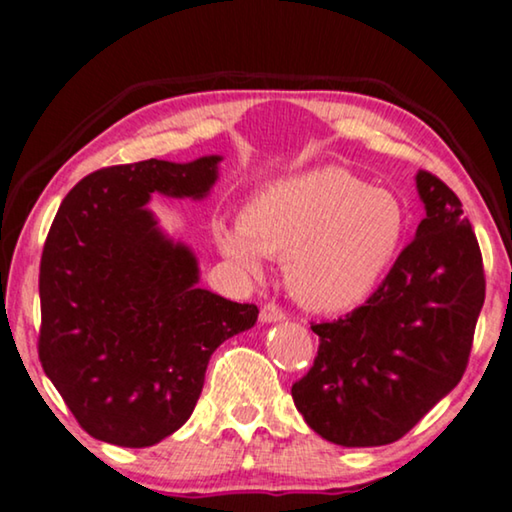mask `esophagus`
<instances>
[{
    "label": "esophagus",
    "mask_w": 512,
    "mask_h": 512,
    "mask_svg": "<svg viewBox=\"0 0 512 512\" xmlns=\"http://www.w3.org/2000/svg\"><path fill=\"white\" fill-rule=\"evenodd\" d=\"M282 319H284L282 307H277L275 303H265L261 307V321H263V324H275V321H282Z\"/></svg>",
    "instance_id": "1"
}]
</instances>
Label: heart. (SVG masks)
Segmentation results:
<instances>
[{
  "label": "heart",
  "instance_id": "obj_1",
  "mask_svg": "<svg viewBox=\"0 0 512 512\" xmlns=\"http://www.w3.org/2000/svg\"><path fill=\"white\" fill-rule=\"evenodd\" d=\"M214 242L237 268L258 275L265 256H286V282L314 310H352L394 265L405 209L387 188L342 167L272 181L242 209V223L216 221Z\"/></svg>",
  "mask_w": 512,
  "mask_h": 512
}]
</instances>
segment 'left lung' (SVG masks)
<instances>
[{"instance_id":"left-lung-1","label":"left lung","mask_w":512,"mask_h":512,"mask_svg":"<svg viewBox=\"0 0 512 512\" xmlns=\"http://www.w3.org/2000/svg\"><path fill=\"white\" fill-rule=\"evenodd\" d=\"M426 216L366 305L314 324L319 352L291 396L328 443L377 447L403 438L457 387L485 303V270L461 200L417 172Z\"/></svg>"}]
</instances>
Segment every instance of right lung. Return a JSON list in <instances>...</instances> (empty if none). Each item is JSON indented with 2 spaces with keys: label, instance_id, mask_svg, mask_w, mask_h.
<instances>
[{
  "label": "right lung",
  "instance_id": "right-lung-1",
  "mask_svg": "<svg viewBox=\"0 0 512 512\" xmlns=\"http://www.w3.org/2000/svg\"><path fill=\"white\" fill-rule=\"evenodd\" d=\"M221 156L142 160L81 179L55 214L39 270V359L97 440L151 447L186 424L221 342L258 307L200 289L193 249L174 242L151 195L205 200Z\"/></svg>",
  "mask_w": 512,
  "mask_h": 512
}]
</instances>
